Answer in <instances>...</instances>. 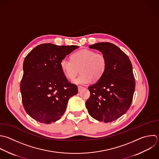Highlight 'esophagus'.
<instances>
[{
	"instance_id": "esophagus-1",
	"label": "esophagus",
	"mask_w": 159,
	"mask_h": 159,
	"mask_svg": "<svg viewBox=\"0 0 159 159\" xmlns=\"http://www.w3.org/2000/svg\"><path fill=\"white\" fill-rule=\"evenodd\" d=\"M78 92H80L82 89H84V88H83V87H82V86H78Z\"/></svg>"
}]
</instances>
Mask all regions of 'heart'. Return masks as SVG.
<instances>
[{
    "label": "heart",
    "mask_w": 159,
    "mask_h": 159,
    "mask_svg": "<svg viewBox=\"0 0 159 159\" xmlns=\"http://www.w3.org/2000/svg\"><path fill=\"white\" fill-rule=\"evenodd\" d=\"M60 65L65 76L70 80L75 78L80 69L81 75L73 82L76 84L86 85L91 80L97 81L101 78L105 72L107 61L102 53L83 50L73 53L71 60L62 59Z\"/></svg>",
    "instance_id": "obj_1"
}]
</instances>
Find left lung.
Here are the masks:
<instances>
[{
  "mask_svg": "<svg viewBox=\"0 0 159 159\" xmlns=\"http://www.w3.org/2000/svg\"><path fill=\"white\" fill-rule=\"evenodd\" d=\"M89 47L101 52L107 65L101 78L88 88L90 97L86 107L94 119L110 122L124 114L131 105L135 86L132 66L127 55L112 43H97Z\"/></svg>",
  "mask_w": 159,
  "mask_h": 159,
  "instance_id": "obj_1",
  "label": "left lung"
}]
</instances>
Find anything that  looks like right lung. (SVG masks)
<instances>
[{
	"instance_id": "obj_1",
	"label": "right lung",
	"mask_w": 159,
	"mask_h": 159,
	"mask_svg": "<svg viewBox=\"0 0 159 159\" xmlns=\"http://www.w3.org/2000/svg\"><path fill=\"white\" fill-rule=\"evenodd\" d=\"M78 46L41 44L25 58L20 83L22 103L26 112L41 123L59 120L69 99L78 93L60 68V61Z\"/></svg>"
}]
</instances>
